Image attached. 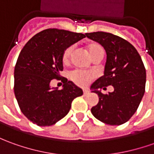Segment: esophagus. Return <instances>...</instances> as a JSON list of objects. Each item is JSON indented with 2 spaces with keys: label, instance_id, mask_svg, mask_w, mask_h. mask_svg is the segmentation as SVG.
<instances>
[{
  "label": "esophagus",
  "instance_id": "34e87169",
  "mask_svg": "<svg viewBox=\"0 0 154 154\" xmlns=\"http://www.w3.org/2000/svg\"><path fill=\"white\" fill-rule=\"evenodd\" d=\"M88 91L87 90V89H84L83 90V95H88Z\"/></svg>",
  "mask_w": 154,
  "mask_h": 154
}]
</instances>
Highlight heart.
Wrapping results in <instances>:
<instances>
[{
	"mask_svg": "<svg viewBox=\"0 0 154 154\" xmlns=\"http://www.w3.org/2000/svg\"><path fill=\"white\" fill-rule=\"evenodd\" d=\"M86 50L90 58L94 61H99L100 60L103 59L104 55V49L103 46L96 42H92L86 45ZM73 53V47L68 46L65 49L62 54V62L64 65H67L70 62L71 57ZM71 78L77 85L84 87L87 86L90 82L94 78V74L93 72H82V71H74L72 75Z\"/></svg>",
	"mask_w": 154,
	"mask_h": 154,
	"instance_id": "obj_1",
	"label": "heart"
}]
</instances>
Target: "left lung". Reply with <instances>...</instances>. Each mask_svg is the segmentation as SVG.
I'll return each instance as SVG.
<instances>
[{"label":"left lung","instance_id":"1","mask_svg":"<svg viewBox=\"0 0 154 154\" xmlns=\"http://www.w3.org/2000/svg\"><path fill=\"white\" fill-rule=\"evenodd\" d=\"M86 36L99 43L107 54L103 76L91 86L99 95V103L91 112L105 124L122 125L137 111L145 93L146 69L142 58L131 44L117 35L94 32ZM109 85L114 88L111 93L103 95L97 90H106Z\"/></svg>","mask_w":154,"mask_h":154}]
</instances>
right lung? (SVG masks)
Returning <instances> with one entry per match:
<instances>
[{
	"label": "right lung",
	"instance_id": "obj_1",
	"mask_svg": "<svg viewBox=\"0 0 154 154\" xmlns=\"http://www.w3.org/2000/svg\"><path fill=\"white\" fill-rule=\"evenodd\" d=\"M85 37L83 33L48 29L30 38L20 52L14 69V93L21 111L34 124H55L68 114L73 99L83 94L72 81L59 78L65 49ZM53 79L63 81L61 91L51 88Z\"/></svg>",
	"mask_w": 154,
	"mask_h": 154
}]
</instances>
